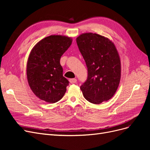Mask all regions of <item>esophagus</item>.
I'll return each instance as SVG.
<instances>
[{
	"instance_id": "1",
	"label": "esophagus",
	"mask_w": 150,
	"mask_h": 150,
	"mask_svg": "<svg viewBox=\"0 0 150 150\" xmlns=\"http://www.w3.org/2000/svg\"><path fill=\"white\" fill-rule=\"evenodd\" d=\"M69 82L71 83V84H74V83H76L77 82V79H75V78H73V79H69Z\"/></svg>"
}]
</instances>
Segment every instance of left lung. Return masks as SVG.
<instances>
[{
    "label": "left lung",
    "instance_id": "left-lung-1",
    "mask_svg": "<svg viewBox=\"0 0 150 150\" xmlns=\"http://www.w3.org/2000/svg\"><path fill=\"white\" fill-rule=\"evenodd\" d=\"M88 67V79L81 86L84 98L98 104L110 99L121 79V61L115 44L96 33H84L76 39Z\"/></svg>",
    "mask_w": 150,
    "mask_h": 150
}]
</instances>
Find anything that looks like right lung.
<instances>
[{
    "mask_svg": "<svg viewBox=\"0 0 150 150\" xmlns=\"http://www.w3.org/2000/svg\"><path fill=\"white\" fill-rule=\"evenodd\" d=\"M72 38L51 35L40 40L31 50L27 62V78L34 94L49 103L59 101L69 81L63 76L60 59L72 44Z\"/></svg>",
    "mask_w": 150,
    "mask_h": 150,
    "instance_id": "add662e5",
    "label": "right lung"
}]
</instances>
